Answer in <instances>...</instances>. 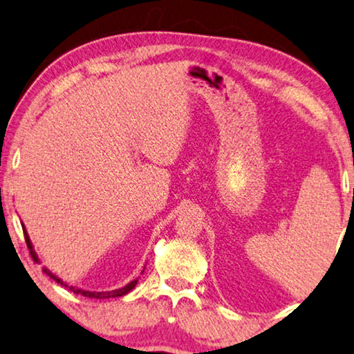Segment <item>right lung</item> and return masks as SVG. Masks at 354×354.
Masks as SVG:
<instances>
[{
    "label": "right lung",
    "mask_w": 354,
    "mask_h": 354,
    "mask_svg": "<svg viewBox=\"0 0 354 354\" xmlns=\"http://www.w3.org/2000/svg\"><path fill=\"white\" fill-rule=\"evenodd\" d=\"M21 227H24V234H25V241H26V245H28V250H30V253H31V258L36 261V263H41L39 261V258H37V253L35 252V248H32V243H31V241H30V236H28V232H26V230H25V225H21ZM145 269V268H144ZM42 272H44V274H47L48 277H50V279H53L57 281V283H59L62 286H64V288H69L71 291L73 292H75V295H82V296H85V297H93V299H109V297H120V296H124V295H128L129 291L133 290V288L138 285V281H139V279H136V280H133V281H129L128 285H124L123 288H118V290H113V291H88V290H82V288H75V286H69L66 281H63L62 279H58V277L55 275V274H52L50 270H48L47 268H42ZM144 272V270H142Z\"/></svg>",
    "instance_id": "right-lung-1"
}]
</instances>
